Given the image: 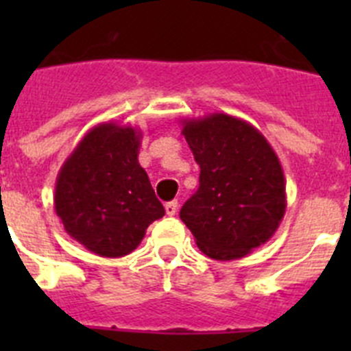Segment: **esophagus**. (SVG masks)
Wrapping results in <instances>:
<instances>
[{"label":"esophagus","instance_id":"1","mask_svg":"<svg viewBox=\"0 0 351 351\" xmlns=\"http://www.w3.org/2000/svg\"><path fill=\"white\" fill-rule=\"evenodd\" d=\"M165 213L169 214V216H176V213H178V200L167 202L165 204Z\"/></svg>","mask_w":351,"mask_h":351}]
</instances>
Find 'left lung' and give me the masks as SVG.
Instances as JSON below:
<instances>
[{
    "instance_id": "1",
    "label": "left lung",
    "mask_w": 351,
    "mask_h": 351,
    "mask_svg": "<svg viewBox=\"0 0 351 351\" xmlns=\"http://www.w3.org/2000/svg\"><path fill=\"white\" fill-rule=\"evenodd\" d=\"M182 135L200 165V184L179 216L200 251L234 260L267 243L287 206L283 170L267 141L226 114L186 121Z\"/></svg>"
}]
</instances>
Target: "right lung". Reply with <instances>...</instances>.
I'll list each match as a JSON object with an SVG mask.
<instances>
[{"mask_svg":"<svg viewBox=\"0 0 351 351\" xmlns=\"http://www.w3.org/2000/svg\"><path fill=\"white\" fill-rule=\"evenodd\" d=\"M141 133L100 125L82 138L56 182L64 230L100 256H125L165 209L138 165Z\"/></svg>","mask_w":351,"mask_h":351,"instance_id":"obj_1","label":"right lung"}]
</instances>
